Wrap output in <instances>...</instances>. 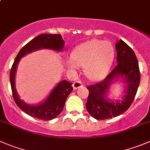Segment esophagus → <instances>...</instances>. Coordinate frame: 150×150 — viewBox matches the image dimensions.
Returning <instances> with one entry per match:
<instances>
[{
    "instance_id": "obj_1",
    "label": "esophagus",
    "mask_w": 150,
    "mask_h": 150,
    "mask_svg": "<svg viewBox=\"0 0 150 150\" xmlns=\"http://www.w3.org/2000/svg\"><path fill=\"white\" fill-rule=\"evenodd\" d=\"M72 86L74 90H76L79 88H82V87L83 86V85H82V83L80 81H76V82H74V83H73Z\"/></svg>"
}]
</instances>
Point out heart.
Segmentation results:
<instances>
[{
  "label": "heart",
  "mask_w": 150,
  "mask_h": 150,
  "mask_svg": "<svg viewBox=\"0 0 150 150\" xmlns=\"http://www.w3.org/2000/svg\"><path fill=\"white\" fill-rule=\"evenodd\" d=\"M113 45L109 41L92 40L78 45L66 64L70 69L84 67V74L92 81H100L108 75L114 59Z\"/></svg>",
  "instance_id": "1"
}]
</instances>
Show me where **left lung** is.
<instances>
[{
  "label": "left lung",
  "instance_id": "8db88e82",
  "mask_svg": "<svg viewBox=\"0 0 150 150\" xmlns=\"http://www.w3.org/2000/svg\"><path fill=\"white\" fill-rule=\"evenodd\" d=\"M118 65L99 83L88 86L89 90L86 109L90 115L98 120L118 116L130 107L140 83V71L138 59L132 48L123 40L115 44ZM119 80L126 84L125 95L122 100H110L108 92L111 85Z\"/></svg>",
  "mask_w": 150,
  "mask_h": 150
}]
</instances>
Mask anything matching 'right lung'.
<instances>
[{
	"label": "right lung",
	"instance_id": "1",
	"mask_svg": "<svg viewBox=\"0 0 150 150\" xmlns=\"http://www.w3.org/2000/svg\"><path fill=\"white\" fill-rule=\"evenodd\" d=\"M65 42L61 35L42 34L31 40L24 45L17 55L10 71L9 79L14 100L18 108L24 112L36 119L49 121L54 119L62 112L68 95L72 92V83L68 81L59 82L51 91L48 97L38 105H31L20 99L15 88V74L18 63L23 57L40 49H51L57 52L63 49Z\"/></svg>",
	"mask_w": 150,
	"mask_h": 150
}]
</instances>
